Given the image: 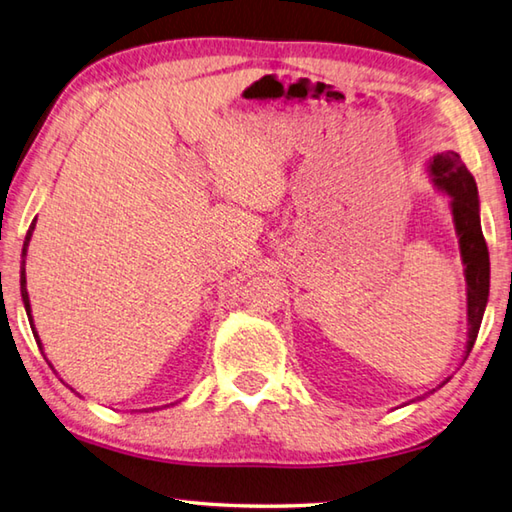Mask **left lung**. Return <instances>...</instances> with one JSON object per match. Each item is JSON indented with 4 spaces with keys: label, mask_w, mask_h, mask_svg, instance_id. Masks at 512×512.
Instances as JSON below:
<instances>
[{
    "label": "left lung",
    "mask_w": 512,
    "mask_h": 512,
    "mask_svg": "<svg viewBox=\"0 0 512 512\" xmlns=\"http://www.w3.org/2000/svg\"><path fill=\"white\" fill-rule=\"evenodd\" d=\"M427 174L434 183V188L450 199V212L454 221V230H457L459 237V253H461V264L463 275H466V320H468V331H466V349H463V360L461 365L470 356L472 347H475L477 333L483 320V311H486L488 304V293H490V257H488V246L486 239H483L481 232V219H479V192L475 176L468 172V167L463 165L461 156L457 152H439L434 154L430 163H427ZM452 376L443 380L439 387L430 389L427 394H434L436 389H441L448 383ZM416 396L405 405L423 401L427 396Z\"/></svg>",
    "instance_id": "8db88e82"
}]
</instances>
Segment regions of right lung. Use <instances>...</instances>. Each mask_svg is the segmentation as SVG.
<instances>
[{"mask_svg":"<svg viewBox=\"0 0 512 512\" xmlns=\"http://www.w3.org/2000/svg\"><path fill=\"white\" fill-rule=\"evenodd\" d=\"M33 230H35V219L33 224L29 226V232H26V239H24V246H22V264H20V291H22V302H24V309H26V315H29V324H31V331L35 336V342L37 347H40L42 356H44V347H42V340L40 336H37V329L33 324V315H31V300H29V291H26V253H29V244H31V237H33ZM53 367V365H51ZM80 396V394H78ZM172 405V403H170ZM170 405H163V407H170ZM159 410V407H152V412Z\"/></svg>","mask_w":512,"mask_h":512,"instance_id":"right-lung-1","label":"right lung"}]
</instances>
